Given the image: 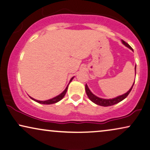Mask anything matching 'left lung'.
<instances>
[{
  "label": "left lung",
  "instance_id": "8db88e82",
  "mask_svg": "<svg viewBox=\"0 0 150 150\" xmlns=\"http://www.w3.org/2000/svg\"><path fill=\"white\" fill-rule=\"evenodd\" d=\"M121 41H122V43L125 46V47H128L129 49H130L132 50V51H133L132 48L130 46L128 45V44H127V42H125L123 40H121ZM135 73H136V66H135ZM134 83H133L132 86L130 88V89H129L126 93L123 94V95H122L118 96V97H115V98L109 99L99 98V97H97V96L94 95V94L92 93L91 91H90V89L88 88V87L87 84H86V86H85V89H86V95H88V97L90 100L93 101V103H95V104L101 105V106H110V105L117 104V103H119L120 101H121L124 99L126 98V97H127V95H128L129 93H130L132 89Z\"/></svg>",
  "mask_w": 150,
  "mask_h": 150
}]
</instances>
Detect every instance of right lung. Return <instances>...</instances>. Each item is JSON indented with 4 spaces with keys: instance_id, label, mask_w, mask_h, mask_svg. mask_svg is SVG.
Wrapping results in <instances>:
<instances>
[{
    "instance_id": "add662e5",
    "label": "right lung",
    "mask_w": 150,
    "mask_h": 150,
    "mask_svg": "<svg viewBox=\"0 0 150 150\" xmlns=\"http://www.w3.org/2000/svg\"><path fill=\"white\" fill-rule=\"evenodd\" d=\"M73 77H72V78L71 79V80H70V82H69V83L71 82V81L73 80ZM68 86H69V85H68ZM68 86H67V87L66 88V89L64 90V91L61 94H59V95L56 96V97H53V99H49V100H46V101H39V100H36V99L32 98V97H30V98H31V99H33V101H36V102H38V103H42V104H53V103H55L58 102V101H60L62 99H63V97H64L65 94L67 93V89H68Z\"/></svg>"
}]
</instances>
